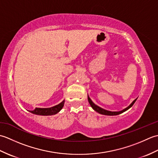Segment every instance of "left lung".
Segmentation results:
<instances>
[{
	"label": "left lung",
	"instance_id": "left-lung-1",
	"mask_svg": "<svg viewBox=\"0 0 158 158\" xmlns=\"http://www.w3.org/2000/svg\"><path fill=\"white\" fill-rule=\"evenodd\" d=\"M88 102L89 103V105H91V106L92 107V109L94 110L95 111L99 113L100 114H102V115H119V114H121V113H122L123 112H125L126 110H128L130 108H131V107L132 106V105H134V104H135V102H136V100H137V98L135 99L132 103L130 104V105L126 107V109H123L122 110H120V111H110V110H105L104 109H102L101 107H100L98 106H97L96 105H95V104L92 101V100L90 99V98L88 96Z\"/></svg>",
	"mask_w": 158,
	"mask_h": 158
}]
</instances>
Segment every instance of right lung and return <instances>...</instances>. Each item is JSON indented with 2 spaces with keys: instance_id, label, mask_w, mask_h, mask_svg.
I'll return each mask as SVG.
<instances>
[{
  "instance_id": "obj_1",
  "label": "right lung",
  "mask_w": 158,
  "mask_h": 158,
  "mask_svg": "<svg viewBox=\"0 0 158 158\" xmlns=\"http://www.w3.org/2000/svg\"><path fill=\"white\" fill-rule=\"evenodd\" d=\"M64 105V100H63L62 102L58 104V105L50 107V108H36L35 110H29V111L33 114H35V115L45 116L52 115L58 113L62 109Z\"/></svg>"
}]
</instances>
